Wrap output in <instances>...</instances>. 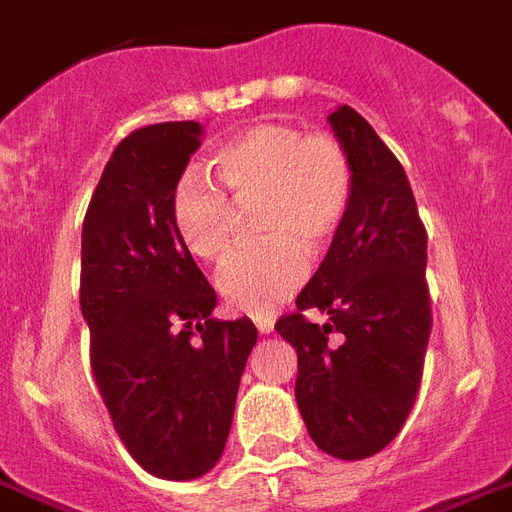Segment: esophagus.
<instances>
[{"mask_svg": "<svg viewBox=\"0 0 512 512\" xmlns=\"http://www.w3.org/2000/svg\"><path fill=\"white\" fill-rule=\"evenodd\" d=\"M255 325H257V330H260V335H271L273 325H276V319H273L271 314H260V317H255Z\"/></svg>", "mask_w": 512, "mask_h": 512, "instance_id": "obj_1", "label": "esophagus"}]
</instances>
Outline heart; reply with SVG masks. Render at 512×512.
Returning a JSON list of instances; mask_svg holds the SVG:
<instances>
[{
  "label": "heart",
  "instance_id": "b5f03b06",
  "mask_svg": "<svg viewBox=\"0 0 512 512\" xmlns=\"http://www.w3.org/2000/svg\"><path fill=\"white\" fill-rule=\"evenodd\" d=\"M212 171L239 206L263 201L265 244L230 255L217 271V292L247 314H268L298 290L308 252H319L341 228L351 201V163L330 136H306L292 126H252L212 152ZM179 241L201 260L230 249L233 205L201 174H185L171 198Z\"/></svg>",
  "mask_w": 512,
  "mask_h": 512
}]
</instances>
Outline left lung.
I'll return each mask as SVG.
<instances>
[{
    "instance_id": "obj_1",
    "label": "left lung",
    "mask_w": 512,
    "mask_h": 512,
    "mask_svg": "<svg viewBox=\"0 0 512 512\" xmlns=\"http://www.w3.org/2000/svg\"><path fill=\"white\" fill-rule=\"evenodd\" d=\"M327 123L351 163V201L298 314L276 333L298 351L295 400L308 435L351 462L395 440L419 392L432 327L427 233L405 169L368 120L341 104ZM311 307L325 326L302 317Z\"/></svg>"
}]
</instances>
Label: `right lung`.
Segmentation results:
<instances>
[{
	"instance_id": "obj_1",
	"label": "right lung",
	"mask_w": 512,
	"mask_h": 512,
	"mask_svg": "<svg viewBox=\"0 0 512 512\" xmlns=\"http://www.w3.org/2000/svg\"><path fill=\"white\" fill-rule=\"evenodd\" d=\"M204 126L155 123L117 144L83 222L80 308L117 435L144 470L193 481L220 462L257 327L212 317L217 292L171 222Z\"/></svg>"
}]
</instances>
